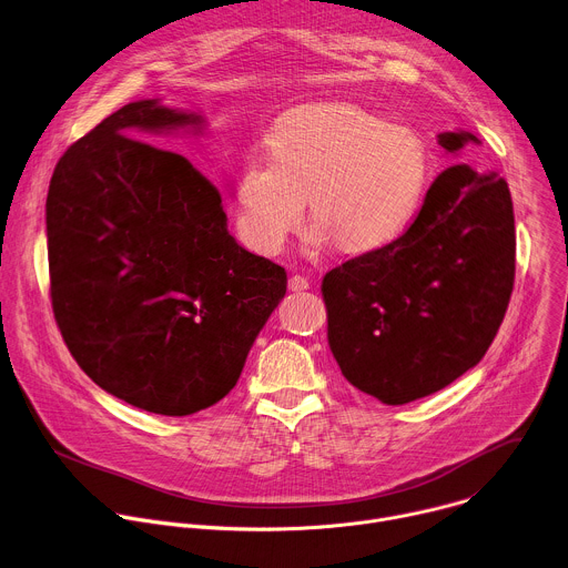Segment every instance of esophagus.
<instances>
[{
    "label": "esophagus",
    "instance_id": "1",
    "mask_svg": "<svg viewBox=\"0 0 568 568\" xmlns=\"http://www.w3.org/2000/svg\"><path fill=\"white\" fill-rule=\"evenodd\" d=\"M288 288H291V291H306V288H308V280H306L304 275H293V277L288 280Z\"/></svg>",
    "mask_w": 568,
    "mask_h": 568
}]
</instances>
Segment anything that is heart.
<instances>
[{
    "mask_svg": "<svg viewBox=\"0 0 568 568\" xmlns=\"http://www.w3.org/2000/svg\"><path fill=\"white\" fill-rule=\"evenodd\" d=\"M266 150L271 161H246L235 185L240 233L266 253L297 229L306 196L315 244L385 248L409 229L429 176V154L414 130L343 102L284 113Z\"/></svg>",
    "mask_w": 568,
    "mask_h": 568,
    "instance_id": "1",
    "label": "heart"
}]
</instances>
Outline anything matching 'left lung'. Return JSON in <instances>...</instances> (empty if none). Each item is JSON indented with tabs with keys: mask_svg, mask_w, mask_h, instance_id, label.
Listing matches in <instances>:
<instances>
[{
	"mask_svg": "<svg viewBox=\"0 0 568 568\" xmlns=\"http://www.w3.org/2000/svg\"><path fill=\"white\" fill-rule=\"evenodd\" d=\"M468 132L438 134L459 152ZM515 284L508 183L452 165L389 246L322 280L326 337L343 376L385 405L429 396L473 369L493 345Z\"/></svg>",
	"mask_w": 568,
	"mask_h": 568,
	"instance_id": "left-lung-1",
	"label": "left lung"
}]
</instances>
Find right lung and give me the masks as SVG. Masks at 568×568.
<instances>
[{
  "label": "right lung",
  "instance_id": "add662e5",
  "mask_svg": "<svg viewBox=\"0 0 568 568\" xmlns=\"http://www.w3.org/2000/svg\"><path fill=\"white\" fill-rule=\"evenodd\" d=\"M187 125L201 119L125 104L60 156L47 196L51 304L71 356L106 394L163 416L229 394L286 293V271L225 229L219 190L136 139Z\"/></svg>",
  "mask_w": 568,
  "mask_h": 568
}]
</instances>
